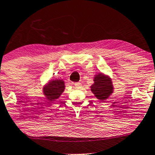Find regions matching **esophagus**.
<instances>
[{
  "label": "esophagus",
  "mask_w": 155,
  "mask_h": 155,
  "mask_svg": "<svg viewBox=\"0 0 155 155\" xmlns=\"http://www.w3.org/2000/svg\"><path fill=\"white\" fill-rule=\"evenodd\" d=\"M74 86L76 87V88H81V84L80 82H76L74 84Z\"/></svg>",
  "instance_id": "1"
}]
</instances>
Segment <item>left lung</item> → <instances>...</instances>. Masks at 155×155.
I'll use <instances>...</instances> for the list:
<instances>
[{
    "label": "left lung",
    "instance_id": "8db88e82",
    "mask_svg": "<svg viewBox=\"0 0 155 155\" xmlns=\"http://www.w3.org/2000/svg\"><path fill=\"white\" fill-rule=\"evenodd\" d=\"M113 86L111 79L107 76L99 74L94 79V84L91 86L92 93L99 100H106L113 92Z\"/></svg>",
    "mask_w": 155,
    "mask_h": 155
}]
</instances>
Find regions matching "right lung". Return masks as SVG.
<instances>
[{
    "label": "right lung",
    "mask_w": 155,
    "mask_h": 155,
    "mask_svg": "<svg viewBox=\"0 0 155 155\" xmlns=\"http://www.w3.org/2000/svg\"><path fill=\"white\" fill-rule=\"evenodd\" d=\"M65 89L64 82L62 80H54L48 84L44 89V92L47 98L50 101L58 99Z\"/></svg>",
    "instance_id": "add662e5"
}]
</instances>
